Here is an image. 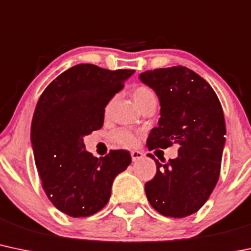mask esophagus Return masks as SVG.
I'll list each match as a JSON object with an SVG mask.
<instances>
[{"instance_id": "esophagus-1", "label": "esophagus", "mask_w": 251, "mask_h": 251, "mask_svg": "<svg viewBox=\"0 0 251 251\" xmlns=\"http://www.w3.org/2000/svg\"><path fill=\"white\" fill-rule=\"evenodd\" d=\"M143 152H140V151H131V157H132V161L136 162V161H139V159L143 158Z\"/></svg>"}]
</instances>
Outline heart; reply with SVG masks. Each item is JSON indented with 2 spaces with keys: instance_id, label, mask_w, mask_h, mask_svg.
<instances>
[{
  "instance_id": "heart-1",
  "label": "heart",
  "mask_w": 251,
  "mask_h": 251,
  "mask_svg": "<svg viewBox=\"0 0 251 251\" xmlns=\"http://www.w3.org/2000/svg\"><path fill=\"white\" fill-rule=\"evenodd\" d=\"M133 100L134 102L137 103V106L140 107L143 103L147 102L148 100H151V99H156L155 93L150 89V88L145 87V85H140V87H137L136 89L133 90ZM109 109V104L107 106V111ZM114 139L117 140L118 143L121 145H125V147H132L137 143V138L134 137L133 133H131L130 131L127 130H119L114 133Z\"/></svg>"
}]
</instances>
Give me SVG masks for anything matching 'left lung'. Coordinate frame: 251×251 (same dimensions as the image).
<instances>
[{
    "mask_svg": "<svg viewBox=\"0 0 251 251\" xmlns=\"http://www.w3.org/2000/svg\"><path fill=\"white\" fill-rule=\"evenodd\" d=\"M139 79L161 104L158 126L149 134L148 148L178 145V156L166 163L150 156L157 172L145 183L148 200L166 217L191 216L210 198L219 178L226 134L222 104L211 85L184 67L148 70Z\"/></svg>",
    "mask_w": 251,
    "mask_h": 251,
    "instance_id": "1",
    "label": "left lung"
}]
</instances>
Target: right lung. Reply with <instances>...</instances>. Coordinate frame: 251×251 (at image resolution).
I'll list each match as a JSON object with an SVG mask.
<instances>
[{"instance_id": "add662e5", "label": "right lung", "mask_w": 251, "mask_h": 251, "mask_svg": "<svg viewBox=\"0 0 251 251\" xmlns=\"http://www.w3.org/2000/svg\"><path fill=\"white\" fill-rule=\"evenodd\" d=\"M133 74L77 64L38 101L31 127L35 166L49 199L68 216L88 217L104 207L114 178L130 166L128 151L98 158L85 150L83 137L102 127L104 107Z\"/></svg>"}]
</instances>
